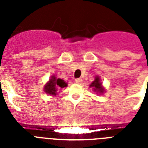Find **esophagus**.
<instances>
[{"label": "esophagus", "instance_id": "esophagus-1", "mask_svg": "<svg viewBox=\"0 0 148 148\" xmlns=\"http://www.w3.org/2000/svg\"><path fill=\"white\" fill-rule=\"evenodd\" d=\"M82 79H81V78H76V79H75V82H76V83H77V84H80L81 82H82Z\"/></svg>", "mask_w": 148, "mask_h": 148}]
</instances>
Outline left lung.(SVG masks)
I'll return each mask as SVG.
<instances>
[{
	"mask_svg": "<svg viewBox=\"0 0 148 148\" xmlns=\"http://www.w3.org/2000/svg\"><path fill=\"white\" fill-rule=\"evenodd\" d=\"M90 87H93V90L96 91L97 93H103L104 92V89L101 86V83L100 82L99 77H97L95 80L93 81L92 83L90 84Z\"/></svg>",
	"mask_w": 148,
	"mask_h": 148,
	"instance_id": "8db88e82",
	"label": "left lung"
}]
</instances>
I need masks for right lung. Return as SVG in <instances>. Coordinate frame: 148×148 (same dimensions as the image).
<instances>
[{"instance_id":"right-lung-1","label":"right lung","mask_w":148,"mask_h":148,"mask_svg":"<svg viewBox=\"0 0 148 148\" xmlns=\"http://www.w3.org/2000/svg\"><path fill=\"white\" fill-rule=\"evenodd\" d=\"M66 86V84L65 83V82L59 78H56L55 76H52L51 78L50 79V82L44 87V91L48 94L51 95H56L57 93V87H61L63 88Z\"/></svg>"}]
</instances>
